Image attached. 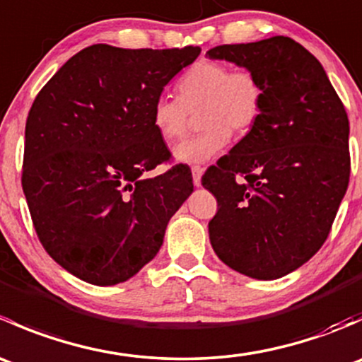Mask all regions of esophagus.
Listing matches in <instances>:
<instances>
[{"mask_svg": "<svg viewBox=\"0 0 362 362\" xmlns=\"http://www.w3.org/2000/svg\"><path fill=\"white\" fill-rule=\"evenodd\" d=\"M203 168L202 166H194L192 168V182H194L196 187L202 185V177H203Z\"/></svg>", "mask_w": 362, "mask_h": 362, "instance_id": "esophagus-1", "label": "esophagus"}]
</instances>
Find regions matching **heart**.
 <instances>
[{
    "mask_svg": "<svg viewBox=\"0 0 362 362\" xmlns=\"http://www.w3.org/2000/svg\"><path fill=\"white\" fill-rule=\"evenodd\" d=\"M178 96L163 94L152 105V122L166 144L187 133L189 112H199L198 136L184 141L173 158L184 164H202L217 156L235 133H247L261 113L262 86L250 69L229 71L218 61H199L178 80Z\"/></svg>",
    "mask_w": 362,
    "mask_h": 362,
    "instance_id": "heart-1",
    "label": "heart"
}]
</instances>
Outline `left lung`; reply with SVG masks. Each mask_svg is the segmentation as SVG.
I'll list each match as a JSON object with an SVG mask.
<instances>
[{
  "mask_svg": "<svg viewBox=\"0 0 362 362\" xmlns=\"http://www.w3.org/2000/svg\"><path fill=\"white\" fill-rule=\"evenodd\" d=\"M206 57L250 69L262 86L254 126L202 178L218 203L210 243L235 272L280 279L322 247L349 187L346 112L322 64L287 36Z\"/></svg>",
  "mask_w": 362,
  "mask_h": 362,
  "instance_id": "left-lung-1",
  "label": "left lung"
}]
</instances>
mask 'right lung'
<instances>
[{"mask_svg":"<svg viewBox=\"0 0 362 362\" xmlns=\"http://www.w3.org/2000/svg\"><path fill=\"white\" fill-rule=\"evenodd\" d=\"M199 52L98 43L36 96L25 122L24 196L43 249L76 279L115 286L136 275L194 191L182 164L145 173L170 159L152 105Z\"/></svg>","mask_w":362,"mask_h":362,"instance_id":"add662e5","label":"right lung"}]
</instances>
